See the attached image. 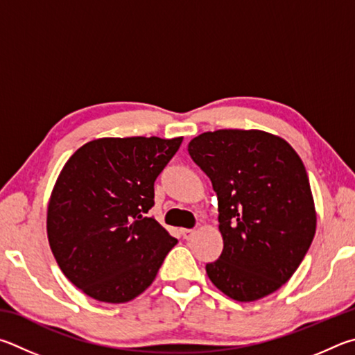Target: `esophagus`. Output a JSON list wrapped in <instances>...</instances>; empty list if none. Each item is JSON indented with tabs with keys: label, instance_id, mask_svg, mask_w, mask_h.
I'll use <instances>...</instances> for the list:
<instances>
[{
	"label": "esophagus",
	"instance_id": "esophagus-1",
	"mask_svg": "<svg viewBox=\"0 0 355 355\" xmlns=\"http://www.w3.org/2000/svg\"><path fill=\"white\" fill-rule=\"evenodd\" d=\"M181 235L185 240H190L195 235V231L193 229H181Z\"/></svg>",
	"mask_w": 355,
	"mask_h": 355
}]
</instances>
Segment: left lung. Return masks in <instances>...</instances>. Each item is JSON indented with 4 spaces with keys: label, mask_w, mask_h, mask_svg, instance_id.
<instances>
[{
    "label": "left lung",
    "mask_w": 355,
    "mask_h": 355,
    "mask_svg": "<svg viewBox=\"0 0 355 355\" xmlns=\"http://www.w3.org/2000/svg\"><path fill=\"white\" fill-rule=\"evenodd\" d=\"M218 198L223 252L206 265L216 288L240 302L271 295L293 276L316 229L309 176L297 153L263 130L220 129L189 143Z\"/></svg>",
    "instance_id": "8db88e82"
}]
</instances>
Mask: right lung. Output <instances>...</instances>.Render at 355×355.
Returning a JSON list of instances; mask_svg holds the SVG:
<instances>
[{"label": "right lung", "instance_id": "obj_1", "mask_svg": "<svg viewBox=\"0 0 355 355\" xmlns=\"http://www.w3.org/2000/svg\"><path fill=\"white\" fill-rule=\"evenodd\" d=\"M181 143L105 137L85 143L62 168L48 204V241L62 272L87 296L134 300L178 243L146 214L154 181Z\"/></svg>", "mask_w": 355, "mask_h": 355}]
</instances>
